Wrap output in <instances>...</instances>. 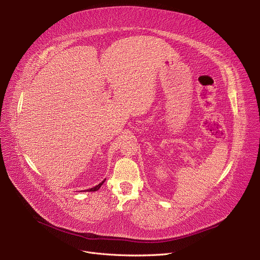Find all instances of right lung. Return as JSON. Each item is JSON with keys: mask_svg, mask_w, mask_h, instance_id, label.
<instances>
[{"mask_svg": "<svg viewBox=\"0 0 260 260\" xmlns=\"http://www.w3.org/2000/svg\"><path fill=\"white\" fill-rule=\"evenodd\" d=\"M104 181H105V179H104L101 183H99L98 185H95V186H93V187H91V188L87 189V192H95V190H98V189L101 187V185L104 183Z\"/></svg>", "mask_w": 260, "mask_h": 260, "instance_id": "obj_1", "label": "right lung"}]
</instances>
